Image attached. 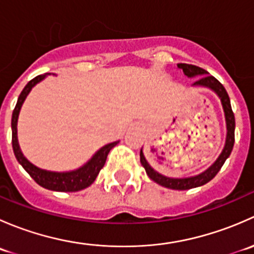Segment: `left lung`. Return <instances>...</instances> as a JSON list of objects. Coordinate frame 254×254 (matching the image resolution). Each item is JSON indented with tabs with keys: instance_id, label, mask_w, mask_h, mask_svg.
<instances>
[{
	"instance_id": "1",
	"label": "left lung",
	"mask_w": 254,
	"mask_h": 254,
	"mask_svg": "<svg viewBox=\"0 0 254 254\" xmlns=\"http://www.w3.org/2000/svg\"><path fill=\"white\" fill-rule=\"evenodd\" d=\"M178 68H181V70L183 71V73L187 77H200L198 81L194 82L191 86L205 87V88L211 89V91L220 98L222 109H224L225 122H226V140H225L224 148H222L221 153H220L219 157L216 158V161H215L207 170L196 176L186 177V178H171V177H166L161 175V173H158L157 171H155L150 165H148L147 160H146L145 155H143L142 148L141 151H140V162H141V165L143 166V168H145L147 176L150 177V179H152V181L156 182L157 184L165 187V188L175 189V190H187V189L204 186L207 182L211 181V179L217 175V172L221 170L225 161H226L227 158H229V156L231 155V151L232 148H234L235 143V115L234 112H232L231 102H230V97L229 94H227L226 89H225V87L222 86L214 76H210L209 72H206L204 68H200L198 67V66L194 65H188V64H178Z\"/></svg>"
}]
</instances>
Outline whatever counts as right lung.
<instances>
[{"mask_svg":"<svg viewBox=\"0 0 254 254\" xmlns=\"http://www.w3.org/2000/svg\"><path fill=\"white\" fill-rule=\"evenodd\" d=\"M50 73H44V75H39L32 81L27 83V86L23 88L22 93L18 97V101L14 108L13 114H12V146H13V152L16 156L18 162L22 165V167L29 173V176L37 182L39 186L43 188L49 189V190H55V191H78L82 189L87 188L91 186L94 181H96L97 176H98L99 171L103 168L104 163H106L107 156H108L109 151L114 147L119 141H114L104 145L103 147L99 148L96 153L91 157V160L87 161L83 166L77 168V170L68 171V172H53V171L42 170V168L37 167L33 165L32 162L27 160L23 155L22 150L18 143V136H17V124H18V117H19L20 108H22L23 103H24L25 98L32 91L33 87L42 82L47 76Z\"/></svg>","mask_w":254,"mask_h":254,"instance_id":"obj_1","label":"right lung"}]
</instances>
